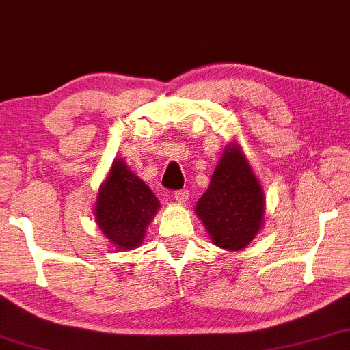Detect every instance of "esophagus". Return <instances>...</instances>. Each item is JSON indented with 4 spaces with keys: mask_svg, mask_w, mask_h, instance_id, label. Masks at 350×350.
Masks as SVG:
<instances>
[{
    "mask_svg": "<svg viewBox=\"0 0 350 350\" xmlns=\"http://www.w3.org/2000/svg\"><path fill=\"white\" fill-rule=\"evenodd\" d=\"M174 200L178 202V203H180V205L187 202L189 200V192H187V190H176V192H174Z\"/></svg>",
    "mask_w": 350,
    "mask_h": 350,
    "instance_id": "esophagus-1",
    "label": "esophagus"
}]
</instances>
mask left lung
<instances>
[{"mask_svg": "<svg viewBox=\"0 0 350 350\" xmlns=\"http://www.w3.org/2000/svg\"><path fill=\"white\" fill-rule=\"evenodd\" d=\"M196 213L211 242L226 250H242L263 226L262 184L237 144H229L211 176L210 187L198 198Z\"/></svg>", "mask_w": 350, "mask_h": 350, "instance_id": "obj_1", "label": "left lung"}]
</instances>
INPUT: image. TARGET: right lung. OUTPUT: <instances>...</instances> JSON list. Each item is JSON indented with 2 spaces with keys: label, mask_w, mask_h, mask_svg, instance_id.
<instances>
[{
  "label": "right lung",
  "mask_w": 350,
  "mask_h": 350,
  "mask_svg": "<svg viewBox=\"0 0 350 350\" xmlns=\"http://www.w3.org/2000/svg\"><path fill=\"white\" fill-rule=\"evenodd\" d=\"M160 202L147 184L137 178L124 160H114L95 203V219L109 242L119 250L142 244Z\"/></svg>",
  "instance_id": "add662e5"
}]
</instances>
